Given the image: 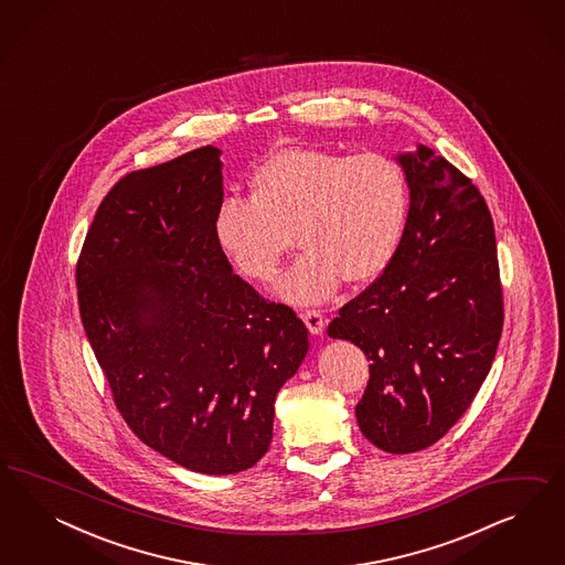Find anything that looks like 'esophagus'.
<instances>
[{
    "label": "esophagus",
    "instance_id": "obj_1",
    "mask_svg": "<svg viewBox=\"0 0 565 565\" xmlns=\"http://www.w3.org/2000/svg\"><path fill=\"white\" fill-rule=\"evenodd\" d=\"M302 321L307 323L308 331L315 333V335L323 333V329H326V317H323V312L317 310V308H307V310L302 312Z\"/></svg>",
    "mask_w": 565,
    "mask_h": 565
}]
</instances>
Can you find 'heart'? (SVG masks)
Wrapping results in <instances>:
<instances>
[{
	"label": "heart",
	"instance_id": "b5f03b06",
	"mask_svg": "<svg viewBox=\"0 0 565 565\" xmlns=\"http://www.w3.org/2000/svg\"><path fill=\"white\" fill-rule=\"evenodd\" d=\"M408 184L381 153L284 149L250 178V199L225 196L213 232L239 274L269 284L290 250L305 248L277 294L317 305L342 286L366 284L387 269L408 220Z\"/></svg>",
	"mask_w": 565,
	"mask_h": 565
}]
</instances>
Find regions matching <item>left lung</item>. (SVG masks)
I'll return each instance as SVG.
<instances>
[{
  "label": "left lung",
  "instance_id": "1",
  "mask_svg": "<svg viewBox=\"0 0 565 565\" xmlns=\"http://www.w3.org/2000/svg\"><path fill=\"white\" fill-rule=\"evenodd\" d=\"M397 161L411 186L397 253L327 333L371 360L356 404L362 435L383 451L412 454L439 441L479 394L501 340L503 290L477 184L423 145Z\"/></svg>",
  "mask_w": 565,
  "mask_h": 565
}]
</instances>
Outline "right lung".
I'll use <instances>...</instances> for the list:
<instances>
[{"label": "right lung", "mask_w": 565, "mask_h": 565, "mask_svg": "<svg viewBox=\"0 0 565 565\" xmlns=\"http://www.w3.org/2000/svg\"><path fill=\"white\" fill-rule=\"evenodd\" d=\"M220 149L126 173L76 263L86 338L116 408L145 445L203 475L267 454L274 404L308 352L288 305L232 271L213 232Z\"/></svg>", "instance_id": "right-lung-1"}]
</instances>
